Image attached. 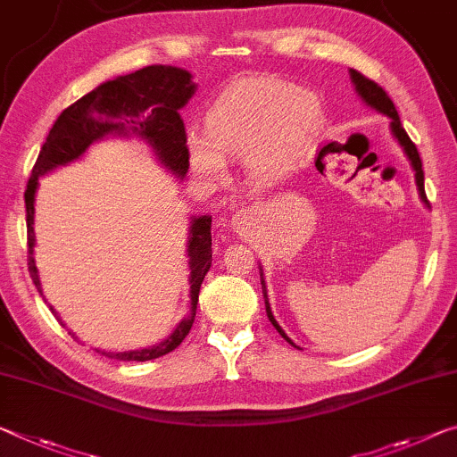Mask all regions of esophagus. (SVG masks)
Masks as SVG:
<instances>
[{"label":"esophagus","instance_id":"esophagus-1","mask_svg":"<svg viewBox=\"0 0 457 457\" xmlns=\"http://www.w3.org/2000/svg\"><path fill=\"white\" fill-rule=\"evenodd\" d=\"M250 221H252V212H250V209H240V212H237L234 217H231V226H234L236 231L248 229Z\"/></svg>","mask_w":457,"mask_h":457}]
</instances>
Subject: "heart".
<instances>
[{
    "instance_id": "b5f03b06",
    "label": "heart",
    "mask_w": 457,
    "mask_h": 457,
    "mask_svg": "<svg viewBox=\"0 0 457 457\" xmlns=\"http://www.w3.org/2000/svg\"><path fill=\"white\" fill-rule=\"evenodd\" d=\"M323 126L315 93L274 77L237 79L205 113V134L185 136L193 169L207 179L226 175V158L240 156L256 183L282 179L305 161Z\"/></svg>"
}]
</instances>
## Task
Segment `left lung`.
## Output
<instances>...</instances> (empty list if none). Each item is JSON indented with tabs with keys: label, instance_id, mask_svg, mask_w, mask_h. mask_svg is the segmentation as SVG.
Listing matches in <instances>:
<instances>
[{
	"label": "left lung",
	"instance_id": "8db88e82",
	"mask_svg": "<svg viewBox=\"0 0 457 457\" xmlns=\"http://www.w3.org/2000/svg\"><path fill=\"white\" fill-rule=\"evenodd\" d=\"M350 77H352V83L356 85L358 96H360L361 99H364V104H366V105H370L372 110H376L378 113L386 115V118H390V129H393V134H395V137H396V142L401 144V146H403L404 154L409 156V161H411V164H412V170H415V180H417L419 195H421V199H423L425 205H429V201H427V195H425V185H423L425 175H423V162H421V156H419V152H417V146H415V144L411 142L409 134L404 132V128H403V124H401V120H398V112H396V107H395V104H393V99H390V97L386 96V91L382 89V87H380L378 83H374L372 79L364 77V75H361V72L350 69ZM262 288H264V296H266V285H264V278H262ZM266 315H268V320H270V323L274 325V328H277V331L280 333V336L285 337L288 344L295 345V344L291 342V337H288L287 333L282 331V328H280V325L277 323V320H274V315H272V311H270V305H268V301H266ZM295 347H299V345H295Z\"/></svg>",
	"mask_w": 457,
	"mask_h": 457
}]
</instances>
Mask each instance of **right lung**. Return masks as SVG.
<instances>
[{
  "instance_id": "right-lung-1",
  "label": "right lung",
  "mask_w": 457,
  "mask_h": 457,
  "mask_svg": "<svg viewBox=\"0 0 457 457\" xmlns=\"http://www.w3.org/2000/svg\"><path fill=\"white\" fill-rule=\"evenodd\" d=\"M193 93L195 83L191 81L189 71L152 64V67H144L136 72H129V75L115 77L113 81L101 83L59 115V120L50 128L46 142L42 144L24 193L28 226V270H30V277L40 295V277L34 262V201L36 189H38V179L56 169V166L77 161L93 142L110 134L140 136L156 152L162 166H166L172 175L183 179L187 170H189V156H187L185 148V124L180 120L179 110L185 107L187 101L193 97ZM187 254H189L191 270L189 315L183 317L175 331L161 344L132 352L97 350L101 356L124 361L154 360L175 350L189 336L195 313H197L201 282L205 278L209 268H212V217L209 215L193 217L191 220ZM53 313L56 315L54 309Z\"/></svg>"
}]
</instances>
